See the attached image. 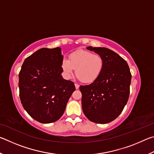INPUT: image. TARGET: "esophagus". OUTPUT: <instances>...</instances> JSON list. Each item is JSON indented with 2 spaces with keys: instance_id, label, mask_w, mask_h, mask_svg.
Here are the masks:
<instances>
[{
  "instance_id": "esophagus-1",
  "label": "esophagus",
  "mask_w": 154,
  "mask_h": 154,
  "mask_svg": "<svg viewBox=\"0 0 154 154\" xmlns=\"http://www.w3.org/2000/svg\"><path fill=\"white\" fill-rule=\"evenodd\" d=\"M75 88H76L77 90V89H79V85H78L77 83H75Z\"/></svg>"
}]
</instances>
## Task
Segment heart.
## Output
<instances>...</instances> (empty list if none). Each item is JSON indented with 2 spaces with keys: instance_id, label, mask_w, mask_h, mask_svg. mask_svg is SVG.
Segmentation results:
<instances>
[{
  "instance_id": "heart-1",
  "label": "heart",
  "mask_w": 154,
  "mask_h": 154,
  "mask_svg": "<svg viewBox=\"0 0 154 154\" xmlns=\"http://www.w3.org/2000/svg\"><path fill=\"white\" fill-rule=\"evenodd\" d=\"M62 69L65 77L72 76L75 69V74L81 82L85 83H92L98 79L104 68V60L98 54L79 49L69 56V60H62Z\"/></svg>"
}]
</instances>
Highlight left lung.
Listing matches in <instances>:
<instances>
[{
	"mask_svg": "<svg viewBox=\"0 0 154 154\" xmlns=\"http://www.w3.org/2000/svg\"><path fill=\"white\" fill-rule=\"evenodd\" d=\"M102 56L104 68L99 77L87 85H81L83 113L91 122L106 124L119 116L130 94L132 75L125 60L106 48L88 47Z\"/></svg>",
	"mask_w": 154,
	"mask_h": 154,
	"instance_id": "1",
	"label": "left lung"
}]
</instances>
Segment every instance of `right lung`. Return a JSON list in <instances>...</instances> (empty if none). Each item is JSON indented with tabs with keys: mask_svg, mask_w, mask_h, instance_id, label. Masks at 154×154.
I'll list each match as a JSON object with an SVG mask.
<instances>
[{
	"mask_svg": "<svg viewBox=\"0 0 154 154\" xmlns=\"http://www.w3.org/2000/svg\"><path fill=\"white\" fill-rule=\"evenodd\" d=\"M61 48H41L28 56L19 73L21 103L38 122L49 124L61 118L75 90L74 83L61 73Z\"/></svg>",
	"mask_w": 154,
	"mask_h": 154,
	"instance_id": "add662e5",
	"label": "right lung"
}]
</instances>
